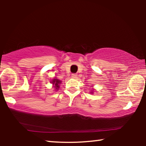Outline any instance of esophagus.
Returning <instances> with one entry per match:
<instances>
[{
  "label": "esophagus",
  "instance_id": "obj_1",
  "mask_svg": "<svg viewBox=\"0 0 146 146\" xmlns=\"http://www.w3.org/2000/svg\"><path fill=\"white\" fill-rule=\"evenodd\" d=\"M72 78H77V74H72Z\"/></svg>",
  "mask_w": 146,
  "mask_h": 146
}]
</instances>
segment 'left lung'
<instances>
[{
  "label": "left lung",
  "instance_id": "1",
  "mask_svg": "<svg viewBox=\"0 0 146 146\" xmlns=\"http://www.w3.org/2000/svg\"><path fill=\"white\" fill-rule=\"evenodd\" d=\"M92 92H90V93H92V94H93V92L92 91H91Z\"/></svg>",
  "mask_w": 146,
  "mask_h": 146
}]
</instances>
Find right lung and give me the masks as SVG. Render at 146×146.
Returning <instances> with one entry per match:
<instances>
[{"mask_svg": "<svg viewBox=\"0 0 146 146\" xmlns=\"http://www.w3.org/2000/svg\"><path fill=\"white\" fill-rule=\"evenodd\" d=\"M62 82L60 80L57 79V78H54L52 80V81H51V83L52 84L54 85V88L56 90H58L59 88H60V84ZM56 90V91H57Z\"/></svg>", "mask_w": 146, "mask_h": 146, "instance_id": "add662e5", "label": "right lung"}]
</instances>
